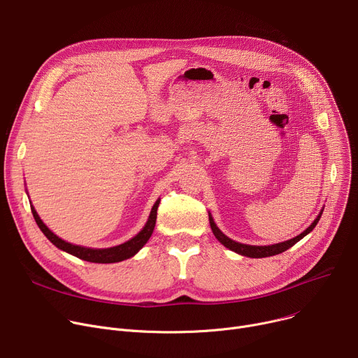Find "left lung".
I'll return each mask as SVG.
<instances>
[{
	"mask_svg": "<svg viewBox=\"0 0 358 358\" xmlns=\"http://www.w3.org/2000/svg\"><path fill=\"white\" fill-rule=\"evenodd\" d=\"M324 210L320 211V214L317 216V219L311 223V226L306 227L301 234L295 236L294 239H289V241H285V242H280V243H275V245H268V246H253V245H245V243H239L236 241H231L230 237H227L219 227L217 224L214 223L211 214L208 213V220H210V227H211V231L213 234L216 236V239L223 245L226 246L227 249L239 253L242 256H248V257H268V256H275V255H279L285 250H288L289 248H292L295 243H298L301 239H303V237L311 233L314 230V227L317 226V223L320 222L321 219V214H322Z\"/></svg>",
	"mask_w": 358,
	"mask_h": 358,
	"instance_id": "8db88e82",
	"label": "left lung"
}]
</instances>
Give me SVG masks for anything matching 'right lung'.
I'll return each mask as SVG.
<instances>
[{
    "label": "right lung",
    "instance_id": "obj_1",
    "mask_svg": "<svg viewBox=\"0 0 358 358\" xmlns=\"http://www.w3.org/2000/svg\"><path fill=\"white\" fill-rule=\"evenodd\" d=\"M26 192H27V189H26ZM159 200L161 199H158L155 201V204L152 206L145 226L141 229V231L138 234H135L132 239H129L125 243H121V245L113 246V248H106V249H94V248L79 246V245L69 243V242L60 239L57 234H55L49 227H47L43 223V220L40 219L34 206L33 204H30V206H31V213H33L37 226L44 233L47 239H49L56 248H59L60 250H63L69 255H73V256H76L82 260L92 262V264H116V262H122L125 259H129V257L135 256L150 241V237H151V234L154 231V227H155V222H157V210H158Z\"/></svg>",
    "mask_w": 358,
    "mask_h": 358
}]
</instances>
